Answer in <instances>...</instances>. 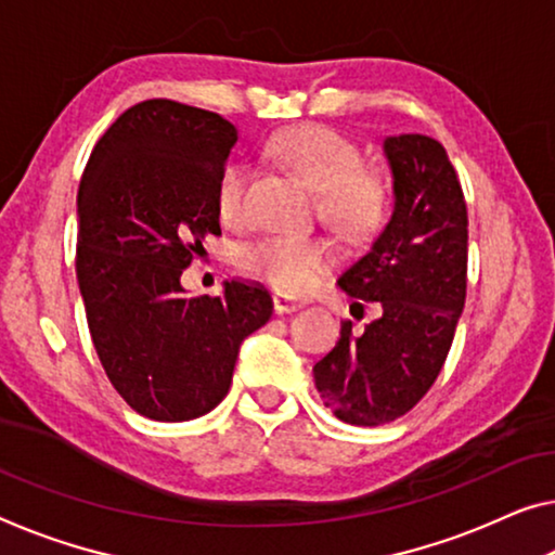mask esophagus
I'll list each match as a JSON object with an SVG mask.
<instances>
[{"label":"esophagus","instance_id":"1","mask_svg":"<svg viewBox=\"0 0 555 555\" xmlns=\"http://www.w3.org/2000/svg\"><path fill=\"white\" fill-rule=\"evenodd\" d=\"M272 307H275V312H278V314H285V312H295V310H300L302 302H300V300H295V297H289V295L278 293V295H272Z\"/></svg>","mask_w":555,"mask_h":555}]
</instances>
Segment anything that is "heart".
Wrapping results in <instances>:
<instances>
[{
    "instance_id": "obj_1",
    "label": "heart",
    "mask_w": 555,
    "mask_h": 555,
    "mask_svg": "<svg viewBox=\"0 0 555 555\" xmlns=\"http://www.w3.org/2000/svg\"><path fill=\"white\" fill-rule=\"evenodd\" d=\"M272 151L297 170L318 193V210L330 225L347 235H366L382 223L387 210V185L374 168L360 166V149L327 126H302L280 133ZM248 168L225 166L218 178V212L237 223L245 210ZM332 248L320 237L272 235L245 253V266L283 293H305L330 268Z\"/></svg>"
}]
</instances>
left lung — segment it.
I'll return each instance as SVG.
<instances>
[{
  "mask_svg": "<svg viewBox=\"0 0 555 555\" xmlns=\"http://www.w3.org/2000/svg\"><path fill=\"white\" fill-rule=\"evenodd\" d=\"M382 146L395 208L337 280L354 305L379 302L382 318L362 335L345 322L312 370L325 406L357 426L395 422L429 391L466 300V201L444 146L422 133L387 135Z\"/></svg>",
  "mask_w": 555,
  "mask_h": 555,
  "instance_id": "8db88e82",
  "label": "left lung"
}]
</instances>
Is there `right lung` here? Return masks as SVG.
Segmentation results:
<instances>
[{"label":"right lung","instance_id":"obj_1","mask_svg":"<svg viewBox=\"0 0 555 555\" xmlns=\"http://www.w3.org/2000/svg\"><path fill=\"white\" fill-rule=\"evenodd\" d=\"M237 131L168 99L124 111L93 146L76 216V278L111 385L156 422H189L228 395L243 339L272 314L258 283L191 297L183 270L220 235L218 178Z\"/></svg>","mask_w":555,"mask_h":555}]
</instances>
